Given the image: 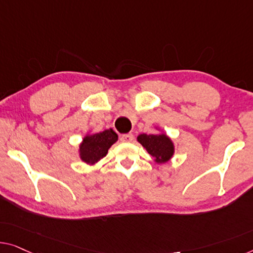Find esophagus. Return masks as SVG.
<instances>
[{"label": "esophagus", "mask_w": 253, "mask_h": 253, "mask_svg": "<svg viewBox=\"0 0 253 253\" xmlns=\"http://www.w3.org/2000/svg\"><path fill=\"white\" fill-rule=\"evenodd\" d=\"M120 139H122L123 142H131L134 139V135L129 133V134H124L122 135V137H120Z\"/></svg>", "instance_id": "34e87169"}]
</instances>
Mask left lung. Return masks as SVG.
I'll list each match as a JSON object with an SVG mask.
<instances>
[{"label":"left lung","instance_id":"1","mask_svg":"<svg viewBox=\"0 0 253 253\" xmlns=\"http://www.w3.org/2000/svg\"><path fill=\"white\" fill-rule=\"evenodd\" d=\"M137 141L144 146L148 153L158 164L167 163L174 154V144H172L170 138L164 134H141L137 137Z\"/></svg>","mask_w":253,"mask_h":253}]
</instances>
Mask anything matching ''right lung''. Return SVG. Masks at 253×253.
I'll use <instances>...</instances> for the list:
<instances>
[{"label":"right lung","instance_id":"add662e5","mask_svg":"<svg viewBox=\"0 0 253 253\" xmlns=\"http://www.w3.org/2000/svg\"><path fill=\"white\" fill-rule=\"evenodd\" d=\"M118 135L112 129H107L101 133L88 135L81 144V158L86 164H95L105 157L110 146L117 142Z\"/></svg>","mask_w":253,"mask_h":253}]
</instances>
